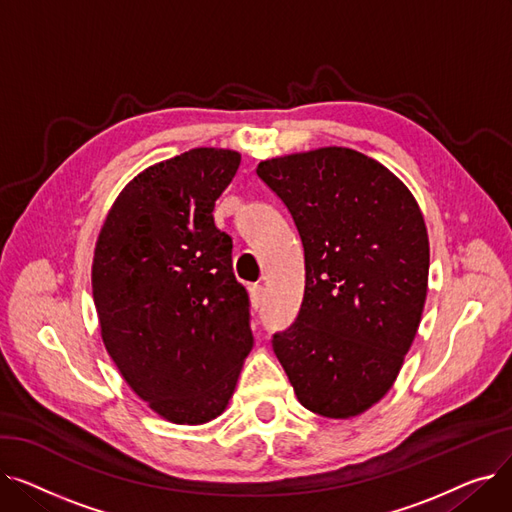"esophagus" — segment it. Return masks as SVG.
Returning <instances> with one entry per match:
<instances>
[{
	"label": "esophagus",
	"instance_id": "34e87169",
	"mask_svg": "<svg viewBox=\"0 0 512 512\" xmlns=\"http://www.w3.org/2000/svg\"><path fill=\"white\" fill-rule=\"evenodd\" d=\"M249 290H251V303H253V307L259 309L263 305V301H265V288L261 284H253Z\"/></svg>",
	"mask_w": 512,
	"mask_h": 512
}]
</instances>
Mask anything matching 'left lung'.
<instances>
[{
	"instance_id": "1",
	"label": "left lung",
	"mask_w": 512,
	"mask_h": 512,
	"mask_svg": "<svg viewBox=\"0 0 512 512\" xmlns=\"http://www.w3.org/2000/svg\"><path fill=\"white\" fill-rule=\"evenodd\" d=\"M257 176L288 207L305 249L301 311L274 334V353L305 409L357 417L392 388L419 328L423 213L405 182L355 149L265 159Z\"/></svg>"
}]
</instances>
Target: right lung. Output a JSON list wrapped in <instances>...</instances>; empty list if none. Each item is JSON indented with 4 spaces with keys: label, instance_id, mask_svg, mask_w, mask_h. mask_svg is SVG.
I'll list each match as a JSON object with an SVG mask.
<instances>
[{
    "label": "right lung",
    "instance_id": "add662e5",
    "mask_svg": "<svg viewBox=\"0 0 512 512\" xmlns=\"http://www.w3.org/2000/svg\"><path fill=\"white\" fill-rule=\"evenodd\" d=\"M240 166L199 147L149 166L114 201L93 255L101 338L132 392L172 423L228 407L253 348L249 294L213 207Z\"/></svg>",
    "mask_w": 512,
    "mask_h": 512
}]
</instances>
